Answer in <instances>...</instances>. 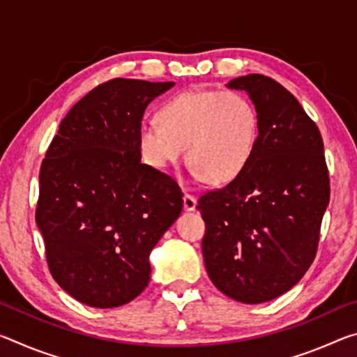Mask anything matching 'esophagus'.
Wrapping results in <instances>:
<instances>
[{"mask_svg":"<svg viewBox=\"0 0 357 357\" xmlns=\"http://www.w3.org/2000/svg\"><path fill=\"white\" fill-rule=\"evenodd\" d=\"M183 200H184V209H185V211H193V209L197 208V200H195V197L189 195V193H184Z\"/></svg>","mask_w":357,"mask_h":357,"instance_id":"esophagus-1","label":"esophagus"}]
</instances>
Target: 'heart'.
Instances as JSON below:
<instances>
[{
	"label": "heart",
	"mask_w": 357,
	"mask_h": 357,
	"mask_svg": "<svg viewBox=\"0 0 357 357\" xmlns=\"http://www.w3.org/2000/svg\"><path fill=\"white\" fill-rule=\"evenodd\" d=\"M157 121L138 129L144 162L164 170L183 159L187 146L190 176L217 185L243 174L258 142L257 107L238 91H184L160 107Z\"/></svg>",
	"instance_id": "heart-1"
}]
</instances>
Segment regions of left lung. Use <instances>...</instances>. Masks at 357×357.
<instances>
[{
  "mask_svg": "<svg viewBox=\"0 0 357 357\" xmlns=\"http://www.w3.org/2000/svg\"><path fill=\"white\" fill-rule=\"evenodd\" d=\"M249 94L259 116L250 164L223 189L198 200L203 258L217 289L244 304L279 298L317 255L329 204L323 138L298 99L269 77L227 84Z\"/></svg>",
  "mask_w": 357,
  "mask_h": 357,
  "instance_id": "obj_1",
  "label": "left lung"
}]
</instances>
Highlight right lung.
<instances>
[{"instance_id": "1", "label": "right lung", "mask_w": 357, "mask_h": 357, "mask_svg": "<svg viewBox=\"0 0 357 357\" xmlns=\"http://www.w3.org/2000/svg\"><path fill=\"white\" fill-rule=\"evenodd\" d=\"M174 83L114 78L70 108L39 173L36 223L53 279L96 309L148 287L149 253L183 211L176 181L142 164L146 107Z\"/></svg>"}]
</instances>
